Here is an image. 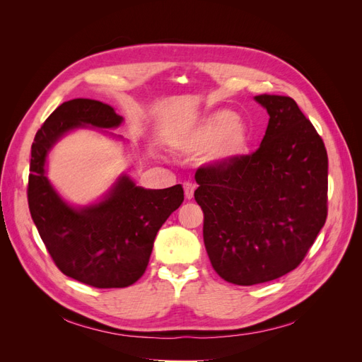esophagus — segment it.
Here are the masks:
<instances>
[{
	"label": "esophagus",
	"mask_w": 362,
	"mask_h": 362,
	"mask_svg": "<svg viewBox=\"0 0 362 362\" xmlns=\"http://www.w3.org/2000/svg\"><path fill=\"white\" fill-rule=\"evenodd\" d=\"M193 193H194V185L192 182H184V194H185V198L190 201L193 198Z\"/></svg>",
	"instance_id": "34e87169"
}]
</instances>
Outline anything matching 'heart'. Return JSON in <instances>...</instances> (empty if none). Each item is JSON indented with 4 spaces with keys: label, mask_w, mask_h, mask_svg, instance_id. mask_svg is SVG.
Masks as SVG:
<instances>
[{
    "label": "heart",
    "mask_w": 362,
    "mask_h": 362,
    "mask_svg": "<svg viewBox=\"0 0 362 362\" xmlns=\"http://www.w3.org/2000/svg\"><path fill=\"white\" fill-rule=\"evenodd\" d=\"M247 128L237 122L231 112H217L206 117L185 141V148L192 152H201L208 148L210 158L217 163H228L242 154L249 146Z\"/></svg>",
    "instance_id": "obj_1"
}]
</instances>
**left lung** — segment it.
<instances>
[{
    "instance_id": "obj_1",
    "label": "left lung",
    "mask_w": 362,
    "mask_h": 362,
    "mask_svg": "<svg viewBox=\"0 0 362 362\" xmlns=\"http://www.w3.org/2000/svg\"><path fill=\"white\" fill-rule=\"evenodd\" d=\"M270 119L259 148L196 170L204 243L222 279H278L298 267L327 216V154L290 96L258 95Z\"/></svg>"
}]
</instances>
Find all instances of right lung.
<instances>
[{
  "label": "right lung",
  "mask_w": 362,
  "mask_h": 362,
  "mask_svg": "<svg viewBox=\"0 0 362 362\" xmlns=\"http://www.w3.org/2000/svg\"><path fill=\"white\" fill-rule=\"evenodd\" d=\"M113 107L76 98L54 110L31 145L28 208L42 242L64 275L95 288H124L144 275L161 225L184 201L181 184L149 190L120 177L95 205L74 208L45 177L48 151L68 131L84 125L116 128Z\"/></svg>",
  "instance_id": "right-lung-1"
}]
</instances>
